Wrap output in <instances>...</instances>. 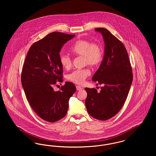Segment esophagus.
<instances>
[{"instance_id":"esophagus-1","label":"esophagus","mask_w":156,"mask_h":156,"mask_svg":"<svg viewBox=\"0 0 156 156\" xmlns=\"http://www.w3.org/2000/svg\"><path fill=\"white\" fill-rule=\"evenodd\" d=\"M76 90H81V89H82V88L80 86H76Z\"/></svg>"}]
</instances>
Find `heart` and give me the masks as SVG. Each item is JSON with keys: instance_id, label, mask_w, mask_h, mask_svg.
<instances>
[{"instance_id": "b5f03b06", "label": "heart", "mask_w": 156, "mask_h": 156, "mask_svg": "<svg viewBox=\"0 0 156 156\" xmlns=\"http://www.w3.org/2000/svg\"><path fill=\"white\" fill-rule=\"evenodd\" d=\"M70 51L75 55L83 57V64L96 66L102 61L103 52L99 44L87 40H79L75 42L70 48ZM59 62L64 68L68 69L72 66L71 58L66 54H62L59 57ZM90 72L87 68L75 69L67 75L69 81L76 84H82L89 76Z\"/></svg>"}]
</instances>
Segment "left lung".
<instances>
[{
    "label": "left lung",
    "mask_w": 156,
    "mask_h": 156,
    "mask_svg": "<svg viewBox=\"0 0 156 156\" xmlns=\"http://www.w3.org/2000/svg\"><path fill=\"white\" fill-rule=\"evenodd\" d=\"M105 41L104 59L92 81L102 85L98 92L95 88H85V105L89 115L101 120L115 116L126 101L133 81L132 68L124 44L104 28H97Z\"/></svg>",
    "instance_id": "1"
}]
</instances>
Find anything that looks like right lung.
I'll return each mask as SVG.
<instances>
[{
    "instance_id": "1",
    "label": "right lung",
    "mask_w": 156,
    "mask_h": 156,
    "mask_svg": "<svg viewBox=\"0 0 156 156\" xmlns=\"http://www.w3.org/2000/svg\"><path fill=\"white\" fill-rule=\"evenodd\" d=\"M74 36L61 32L48 34L30 47L23 66L21 81L26 98L37 115L49 122L66 115L69 99L76 91L69 82L58 91L53 89L57 82L63 81L61 49Z\"/></svg>"
}]
</instances>
